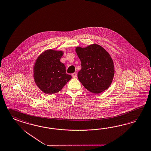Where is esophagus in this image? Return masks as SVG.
<instances>
[{"label": "esophagus", "instance_id": "obj_1", "mask_svg": "<svg viewBox=\"0 0 151 151\" xmlns=\"http://www.w3.org/2000/svg\"><path fill=\"white\" fill-rule=\"evenodd\" d=\"M72 76L73 78H76L77 76V74L76 73H73L72 74Z\"/></svg>", "mask_w": 151, "mask_h": 151}]
</instances>
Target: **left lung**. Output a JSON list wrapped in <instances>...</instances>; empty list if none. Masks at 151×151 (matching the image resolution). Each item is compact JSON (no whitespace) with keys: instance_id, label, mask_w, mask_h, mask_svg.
Returning a JSON list of instances; mask_svg holds the SVG:
<instances>
[{"instance_id":"obj_1","label":"left lung","mask_w":151,"mask_h":151,"mask_svg":"<svg viewBox=\"0 0 151 151\" xmlns=\"http://www.w3.org/2000/svg\"><path fill=\"white\" fill-rule=\"evenodd\" d=\"M76 51L81 61L78 78L85 89L94 93L108 89L114 75V63L108 52L96 44L76 47Z\"/></svg>"}]
</instances>
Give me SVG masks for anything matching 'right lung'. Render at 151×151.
Returning <instances> with one entry per match:
<instances>
[{"label": "right lung", "mask_w": 151, "mask_h": 151, "mask_svg": "<svg viewBox=\"0 0 151 151\" xmlns=\"http://www.w3.org/2000/svg\"><path fill=\"white\" fill-rule=\"evenodd\" d=\"M63 51L49 49L44 51L35 60L33 77L37 86L47 94L58 93L72 76L66 73V67L60 62Z\"/></svg>", "instance_id": "obj_1"}]
</instances>
